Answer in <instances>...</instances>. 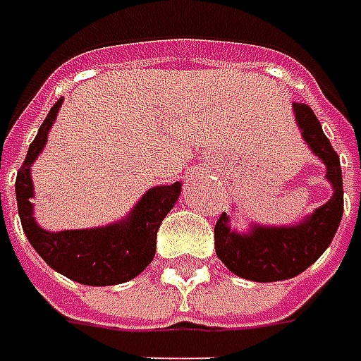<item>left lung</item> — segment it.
Returning <instances> with one entry per match:
<instances>
[{
	"instance_id": "obj_1",
	"label": "left lung",
	"mask_w": 361,
	"mask_h": 361,
	"mask_svg": "<svg viewBox=\"0 0 361 361\" xmlns=\"http://www.w3.org/2000/svg\"><path fill=\"white\" fill-rule=\"evenodd\" d=\"M302 140L311 152L325 164V178L331 185V199L317 207L295 226H258L245 231L231 227V217L224 213L215 224L217 258L240 279L254 282L288 280L305 272L329 247L343 215V178L339 156L323 128L305 103L293 105Z\"/></svg>"
}]
</instances>
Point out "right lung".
<instances>
[{"label": "right lung", "mask_w": 361, "mask_h": 361, "mask_svg": "<svg viewBox=\"0 0 361 361\" xmlns=\"http://www.w3.org/2000/svg\"><path fill=\"white\" fill-rule=\"evenodd\" d=\"M63 99L54 103L42 121L26 160L16 178L18 213L27 242L59 274L87 286H111L135 279L156 254V233L180 195V183L148 189L132 211L116 224L89 229L46 231L34 219L32 164L42 154L48 132L59 116Z\"/></svg>", "instance_id": "1"}]
</instances>
